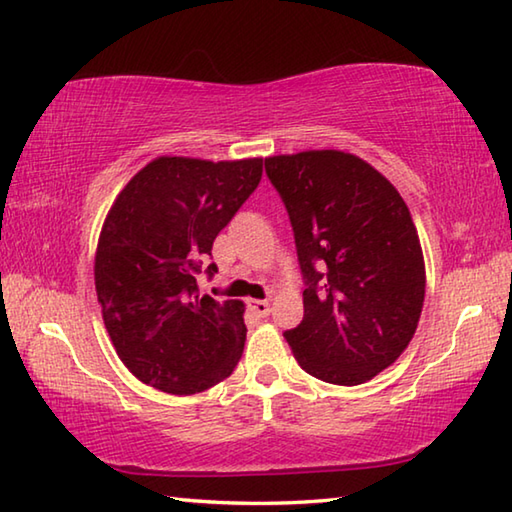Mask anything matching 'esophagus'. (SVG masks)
<instances>
[{
	"label": "esophagus",
	"mask_w": 512,
	"mask_h": 512,
	"mask_svg": "<svg viewBox=\"0 0 512 512\" xmlns=\"http://www.w3.org/2000/svg\"><path fill=\"white\" fill-rule=\"evenodd\" d=\"M247 307L252 310L256 316L265 318L269 314V303L267 301H260V298H249L247 301Z\"/></svg>",
	"instance_id": "obj_1"
}]
</instances>
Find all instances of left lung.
<instances>
[{
  "instance_id": "8db88e82",
  "label": "left lung",
  "mask_w": 512,
  "mask_h": 512,
  "mask_svg": "<svg viewBox=\"0 0 512 512\" xmlns=\"http://www.w3.org/2000/svg\"><path fill=\"white\" fill-rule=\"evenodd\" d=\"M294 227L303 321L285 332L294 359L325 383L359 385L410 345L426 296L417 227L370 162L321 149L265 158Z\"/></svg>"
}]
</instances>
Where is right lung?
Here are the masks:
<instances>
[{
  "label": "right lung",
  "instance_id": "right-lung-1",
  "mask_svg": "<svg viewBox=\"0 0 512 512\" xmlns=\"http://www.w3.org/2000/svg\"><path fill=\"white\" fill-rule=\"evenodd\" d=\"M260 176L263 158L160 156L113 200L95 249V292L120 361L151 388L209 390L243 356L245 303L200 296L196 274Z\"/></svg>",
  "mask_w": 512,
  "mask_h": 512
}]
</instances>
